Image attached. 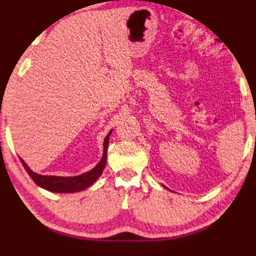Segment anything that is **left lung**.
I'll use <instances>...</instances> for the list:
<instances>
[{
    "instance_id": "1",
    "label": "left lung",
    "mask_w": 256,
    "mask_h": 256,
    "mask_svg": "<svg viewBox=\"0 0 256 256\" xmlns=\"http://www.w3.org/2000/svg\"><path fill=\"white\" fill-rule=\"evenodd\" d=\"M164 188H166V186H164Z\"/></svg>"
}]
</instances>
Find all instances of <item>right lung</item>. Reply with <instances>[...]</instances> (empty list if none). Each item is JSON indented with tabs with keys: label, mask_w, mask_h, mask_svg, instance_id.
<instances>
[{
	"label": "right lung",
	"mask_w": 256,
	"mask_h": 256,
	"mask_svg": "<svg viewBox=\"0 0 256 256\" xmlns=\"http://www.w3.org/2000/svg\"><path fill=\"white\" fill-rule=\"evenodd\" d=\"M112 134V130L108 132L104 141V152L102 157H101L100 162L96 164L93 169H90L87 172H84L78 176H45V174H40L32 171L29 168V166L24 162L20 157V162H22L24 169L29 174V176L32 178V180L36 183L38 186L45 188V190L56 192V194H73V192L82 191L90 186L93 183H96L98 178L101 176L102 171L104 169L107 162V148L108 142H110V136Z\"/></svg>",
	"instance_id": "1"
}]
</instances>
